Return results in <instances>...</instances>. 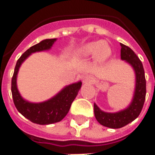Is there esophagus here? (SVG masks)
Segmentation results:
<instances>
[{
    "mask_svg": "<svg viewBox=\"0 0 155 155\" xmlns=\"http://www.w3.org/2000/svg\"><path fill=\"white\" fill-rule=\"evenodd\" d=\"M92 80H93V78L91 77V76H89V75H87V76H84V83H87V82H91V81H92Z\"/></svg>",
    "mask_w": 155,
    "mask_h": 155,
    "instance_id": "1",
    "label": "esophagus"
}]
</instances>
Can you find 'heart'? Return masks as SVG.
I'll use <instances>...</instances> for the list:
<instances>
[{
  "label": "heart",
  "instance_id": "heart-1",
  "mask_svg": "<svg viewBox=\"0 0 155 155\" xmlns=\"http://www.w3.org/2000/svg\"><path fill=\"white\" fill-rule=\"evenodd\" d=\"M80 54L82 56H95L99 60H104L110 54V47L105 42H92L84 45L80 50Z\"/></svg>",
  "mask_w": 155,
  "mask_h": 155
}]
</instances>
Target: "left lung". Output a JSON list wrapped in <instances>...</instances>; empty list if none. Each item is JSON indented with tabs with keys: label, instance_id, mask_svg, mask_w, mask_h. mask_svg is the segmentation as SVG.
I'll return each instance as SVG.
<instances>
[{
	"label": "left lung",
	"instance_id": "1",
	"mask_svg": "<svg viewBox=\"0 0 155 155\" xmlns=\"http://www.w3.org/2000/svg\"><path fill=\"white\" fill-rule=\"evenodd\" d=\"M120 45L121 59L126 61L133 66L136 74V85L133 101L127 109L117 113L104 112L94 104V116L98 122L104 126L112 129L122 128L135 120L143 109L146 95V80L142 62L129 46L121 43Z\"/></svg>",
	"mask_w": 155,
	"mask_h": 155
}]
</instances>
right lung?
Segmentation results:
<instances>
[{"label":"right lung","mask_w":155,"mask_h":155,"mask_svg":"<svg viewBox=\"0 0 155 155\" xmlns=\"http://www.w3.org/2000/svg\"><path fill=\"white\" fill-rule=\"evenodd\" d=\"M56 39H46L33 45L21 54L15 64L12 79V94L15 108L21 114L31 122L38 124H50L63 120L70 110L72 102L78 94L81 87V81L68 85L51 100L34 104L23 100L16 87V75L23 61L30 54L36 51L49 50Z\"/></svg>","instance_id":"1"}]
</instances>
